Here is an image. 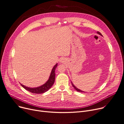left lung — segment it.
Returning <instances> with one entry per match:
<instances>
[{"label": "left lung", "instance_id": "left-lung-1", "mask_svg": "<svg viewBox=\"0 0 124 124\" xmlns=\"http://www.w3.org/2000/svg\"><path fill=\"white\" fill-rule=\"evenodd\" d=\"M97 33H98V34H100V35H101V36H102V35L101 34V33H100V32H98H98H97ZM71 83H72V86H73V87H74V88H75V89L76 91H77L78 92H84L83 91H81V90H80V89H78L77 88H76V87L75 86H74V85H73V84L72 83V82H71Z\"/></svg>", "mask_w": 124, "mask_h": 124}]
</instances>
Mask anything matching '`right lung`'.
<instances>
[{
  "label": "right lung",
  "instance_id": "obj_1",
  "mask_svg": "<svg viewBox=\"0 0 124 124\" xmlns=\"http://www.w3.org/2000/svg\"><path fill=\"white\" fill-rule=\"evenodd\" d=\"M57 67V63L54 66V67L53 68L51 73L50 74V77L48 80L46 82V83L43 84V85L41 86L38 87L36 88H29L23 85L22 84H20L26 90L30 92L34 93V94H42L46 92V91L50 89L52 85H53L54 82H55V69Z\"/></svg>",
  "mask_w": 124,
  "mask_h": 124
}]
</instances>
